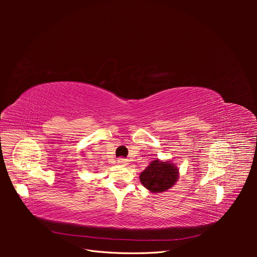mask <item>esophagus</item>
<instances>
[{
	"label": "esophagus",
	"instance_id": "1",
	"mask_svg": "<svg viewBox=\"0 0 257 257\" xmlns=\"http://www.w3.org/2000/svg\"><path fill=\"white\" fill-rule=\"evenodd\" d=\"M118 164H119V165H123V166H126V165L128 164V162H127V160H125V159L120 158V159H118Z\"/></svg>",
	"mask_w": 257,
	"mask_h": 257
}]
</instances>
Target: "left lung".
I'll return each mask as SVG.
<instances>
[{
  "mask_svg": "<svg viewBox=\"0 0 257 257\" xmlns=\"http://www.w3.org/2000/svg\"><path fill=\"white\" fill-rule=\"evenodd\" d=\"M179 170L170 161L161 162L155 160L150 163L139 176L141 182L147 190L152 193L165 192L177 182Z\"/></svg>",
  "mask_w": 257,
  "mask_h": 257,
  "instance_id": "1",
  "label": "left lung"
}]
</instances>
